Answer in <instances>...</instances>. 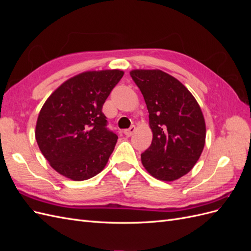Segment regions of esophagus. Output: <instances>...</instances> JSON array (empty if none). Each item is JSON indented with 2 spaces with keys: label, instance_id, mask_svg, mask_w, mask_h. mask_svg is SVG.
Segmentation results:
<instances>
[{
  "label": "esophagus",
  "instance_id": "esophagus-1",
  "mask_svg": "<svg viewBox=\"0 0 251 251\" xmlns=\"http://www.w3.org/2000/svg\"><path fill=\"white\" fill-rule=\"evenodd\" d=\"M135 130H136L135 126H132L130 128H127V130H125L124 134L126 136V137H130V136H132L135 133Z\"/></svg>",
  "mask_w": 251,
  "mask_h": 251
}]
</instances>
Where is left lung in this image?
I'll return each instance as SVG.
<instances>
[{
    "label": "left lung",
    "mask_w": 251,
    "mask_h": 251,
    "mask_svg": "<svg viewBox=\"0 0 251 251\" xmlns=\"http://www.w3.org/2000/svg\"><path fill=\"white\" fill-rule=\"evenodd\" d=\"M149 111L153 132L150 148L141 154L142 165L161 181L184 176L199 160L206 127L199 103L184 85L161 70H133Z\"/></svg>",
    "instance_id": "8db88e82"
}]
</instances>
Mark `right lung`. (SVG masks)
<instances>
[{"instance_id": "obj_1", "label": "right lung", "mask_w": 251, "mask_h": 251, "mask_svg": "<svg viewBox=\"0 0 251 251\" xmlns=\"http://www.w3.org/2000/svg\"><path fill=\"white\" fill-rule=\"evenodd\" d=\"M124 71H87L66 80L44 103L35 139L58 174L74 181L96 176L108 163L117 135L107 127L102 105Z\"/></svg>"}]
</instances>
